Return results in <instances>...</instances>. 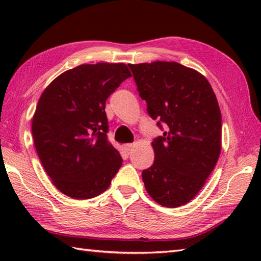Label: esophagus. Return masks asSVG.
<instances>
[{
	"label": "esophagus",
	"instance_id": "esophagus-1",
	"mask_svg": "<svg viewBox=\"0 0 261 261\" xmlns=\"http://www.w3.org/2000/svg\"><path fill=\"white\" fill-rule=\"evenodd\" d=\"M123 148L125 151H130V150H132V148H134V145H132V143H126V145L123 146Z\"/></svg>",
	"mask_w": 261,
	"mask_h": 261
}]
</instances>
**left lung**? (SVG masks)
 Masks as SVG:
<instances>
[{"instance_id": "8db88e82", "label": "left lung", "mask_w": 261, "mask_h": 261, "mask_svg": "<svg viewBox=\"0 0 261 261\" xmlns=\"http://www.w3.org/2000/svg\"><path fill=\"white\" fill-rule=\"evenodd\" d=\"M127 66L148 114L164 131L152 141L154 162L142 180L158 204L178 207L196 196L219 159L218 99L202 74L178 63Z\"/></svg>"}]
</instances>
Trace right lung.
<instances>
[{
    "label": "right lung",
    "mask_w": 261,
    "mask_h": 261,
    "mask_svg": "<svg viewBox=\"0 0 261 261\" xmlns=\"http://www.w3.org/2000/svg\"><path fill=\"white\" fill-rule=\"evenodd\" d=\"M131 77L124 64L81 65L43 91L32 120L38 156L54 185L76 199L108 190L122 166L108 139L105 102Z\"/></svg>",
    "instance_id": "right-lung-1"
}]
</instances>
